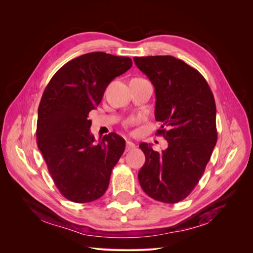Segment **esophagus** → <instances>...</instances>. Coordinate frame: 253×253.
<instances>
[{
    "instance_id": "esophagus-1",
    "label": "esophagus",
    "mask_w": 253,
    "mask_h": 253,
    "mask_svg": "<svg viewBox=\"0 0 253 253\" xmlns=\"http://www.w3.org/2000/svg\"><path fill=\"white\" fill-rule=\"evenodd\" d=\"M135 148H136V144H135L134 142H132V141H126V151H127V152L134 150Z\"/></svg>"
}]
</instances>
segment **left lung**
Instances as JSON below:
<instances>
[{"instance_id": "left-lung-1", "label": "left lung", "mask_w": 253, "mask_h": 253, "mask_svg": "<svg viewBox=\"0 0 253 253\" xmlns=\"http://www.w3.org/2000/svg\"><path fill=\"white\" fill-rule=\"evenodd\" d=\"M135 64L155 87L157 135L168 148L156 152L142 142L145 163L138 172L142 190L153 200L178 203L203 176L217 141L216 106L206 79L172 56L135 57Z\"/></svg>"}]
</instances>
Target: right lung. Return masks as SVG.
Returning <instances> with one entry per match:
<instances>
[{
  "label": "right lung",
  "instance_id": "right-lung-1",
  "mask_svg": "<svg viewBox=\"0 0 253 253\" xmlns=\"http://www.w3.org/2000/svg\"><path fill=\"white\" fill-rule=\"evenodd\" d=\"M128 57L102 51L71 60L52 76L42 95L37 143L60 193L74 203L100 198L126 149L116 133L94 143L88 113L101 102L111 81L132 67Z\"/></svg>",
  "mask_w": 253,
  "mask_h": 253
}]
</instances>
